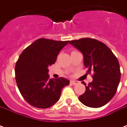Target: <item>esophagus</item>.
<instances>
[{"label":"esophagus","instance_id":"1","mask_svg":"<svg viewBox=\"0 0 127 127\" xmlns=\"http://www.w3.org/2000/svg\"><path fill=\"white\" fill-rule=\"evenodd\" d=\"M70 84L72 85H76L79 83V82H78V81H76V80H70Z\"/></svg>","mask_w":127,"mask_h":127}]
</instances>
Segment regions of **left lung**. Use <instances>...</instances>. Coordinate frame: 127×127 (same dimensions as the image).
<instances>
[{
	"mask_svg": "<svg viewBox=\"0 0 127 127\" xmlns=\"http://www.w3.org/2000/svg\"><path fill=\"white\" fill-rule=\"evenodd\" d=\"M69 43L81 52L87 74L94 72L80 101L86 106L97 108L107 104L116 93L121 79L120 66L117 57L103 43L91 38L72 40Z\"/></svg>",
	"mask_w": 127,
	"mask_h": 127,
	"instance_id": "1",
	"label": "left lung"
}]
</instances>
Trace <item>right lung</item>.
I'll use <instances>...</instances> for the list:
<instances>
[{
    "label": "right lung",
    "instance_id": "add662e5",
    "mask_svg": "<svg viewBox=\"0 0 127 127\" xmlns=\"http://www.w3.org/2000/svg\"><path fill=\"white\" fill-rule=\"evenodd\" d=\"M68 42L39 39L19 57L15 66L16 84L23 97L31 105L49 108L59 101L62 89L69 84L68 79H49L48 74V67L55 63L60 51Z\"/></svg>",
    "mask_w": 127,
    "mask_h": 127
}]
</instances>
